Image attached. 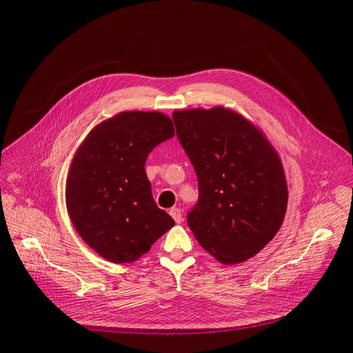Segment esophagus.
Here are the masks:
<instances>
[{
    "label": "esophagus",
    "mask_w": 353,
    "mask_h": 353,
    "mask_svg": "<svg viewBox=\"0 0 353 353\" xmlns=\"http://www.w3.org/2000/svg\"><path fill=\"white\" fill-rule=\"evenodd\" d=\"M170 215H172V218L174 219V222L176 223H181L183 222V216H181V211L179 210V208H172L170 210V212H169Z\"/></svg>",
    "instance_id": "1"
}]
</instances>
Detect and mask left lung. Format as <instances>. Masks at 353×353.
<instances>
[{
    "label": "left lung",
    "instance_id": "1",
    "mask_svg": "<svg viewBox=\"0 0 353 353\" xmlns=\"http://www.w3.org/2000/svg\"><path fill=\"white\" fill-rule=\"evenodd\" d=\"M173 121L198 177V203L187 216L194 237L226 265L254 257L288 207L275 148L261 128L223 106L174 110Z\"/></svg>",
    "mask_w": 353,
    "mask_h": 353
}]
</instances>
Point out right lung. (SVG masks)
I'll use <instances>...</instances> for the list:
<instances>
[{
    "label": "right lung",
    "mask_w": 353,
    "mask_h": 353,
    "mask_svg": "<svg viewBox=\"0 0 353 353\" xmlns=\"http://www.w3.org/2000/svg\"><path fill=\"white\" fill-rule=\"evenodd\" d=\"M174 135L161 112H120L90 130L72 158L65 204L82 240L105 260L134 263L174 221L158 208L145 161Z\"/></svg>",
    "instance_id": "obj_1"
}]
</instances>
